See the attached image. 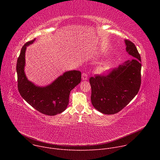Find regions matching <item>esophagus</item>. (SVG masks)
<instances>
[{"instance_id":"34e87169","label":"esophagus","mask_w":160,"mask_h":160,"mask_svg":"<svg viewBox=\"0 0 160 160\" xmlns=\"http://www.w3.org/2000/svg\"><path fill=\"white\" fill-rule=\"evenodd\" d=\"M82 78L83 80H87L88 79V76L86 73H83L82 75Z\"/></svg>"}]
</instances>
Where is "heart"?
<instances>
[{
	"label": "heart",
	"instance_id": "1",
	"mask_svg": "<svg viewBox=\"0 0 160 160\" xmlns=\"http://www.w3.org/2000/svg\"><path fill=\"white\" fill-rule=\"evenodd\" d=\"M110 67V64L107 63V64H105L101 66H100L99 68H98V70L100 71V72H104L107 70H108L109 68Z\"/></svg>",
	"mask_w": 160,
	"mask_h": 160
}]
</instances>
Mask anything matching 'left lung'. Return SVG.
I'll list each match as a JSON object with an SVG mask.
<instances>
[{
  "mask_svg": "<svg viewBox=\"0 0 160 160\" xmlns=\"http://www.w3.org/2000/svg\"><path fill=\"white\" fill-rule=\"evenodd\" d=\"M125 42L131 59L107 75H98L89 79L91 102L97 110L106 115H113L123 109L141 87V56L133 42L128 40Z\"/></svg>",
  "mask_w": 160,
  "mask_h": 160,
  "instance_id": "left-lung-1",
  "label": "left lung"
}]
</instances>
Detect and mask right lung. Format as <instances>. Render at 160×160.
Masks as SVG:
<instances>
[{
	"mask_svg": "<svg viewBox=\"0 0 160 160\" xmlns=\"http://www.w3.org/2000/svg\"><path fill=\"white\" fill-rule=\"evenodd\" d=\"M35 38L22 46L18 58V88L21 97L30 106L44 115L54 116L64 111L69 102L71 90L81 82V72L68 71L46 87H38L30 82L25 73V51Z\"/></svg>",
	"mask_w": 160,
	"mask_h": 160,
	"instance_id": "obj_1",
	"label": "right lung"
}]
</instances>
